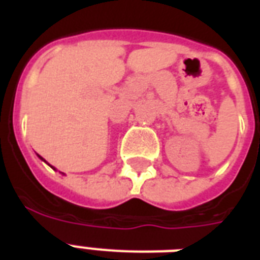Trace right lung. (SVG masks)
<instances>
[{
    "mask_svg": "<svg viewBox=\"0 0 260 260\" xmlns=\"http://www.w3.org/2000/svg\"><path fill=\"white\" fill-rule=\"evenodd\" d=\"M39 158L42 159V160H44V159H43V158H42V156H39ZM44 162H46V160H44ZM51 167H52V166H51ZM52 169H54V170H55V167H52Z\"/></svg>",
    "mask_w": 260,
    "mask_h": 260,
    "instance_id": "obj_1",
    "label": "right lung"
}]
</instances>
